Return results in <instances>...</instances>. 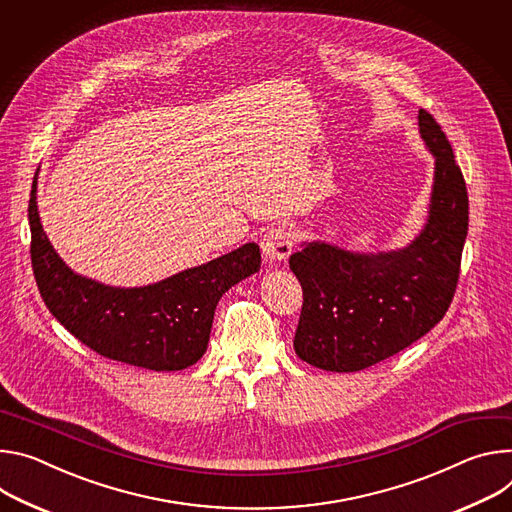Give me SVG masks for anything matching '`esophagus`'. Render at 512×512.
<instances>
[{
  "label": "esophagus",
  "mask_w": 512,
  "mask_h": 512,
  "mask_svg": "<svg viewBox=\"0 0 512 512\" xmlns=\"http://www.w3.org/2000/svg\"><path fill=\"white\" fill-rule=\"evenodd\" d=\"M293 246H295V236L285 225L270 227L262 238V254L268 262L287 260L293 252Z\"/></svg>",
  "instance_id": "obj_1"
}]
</instances>
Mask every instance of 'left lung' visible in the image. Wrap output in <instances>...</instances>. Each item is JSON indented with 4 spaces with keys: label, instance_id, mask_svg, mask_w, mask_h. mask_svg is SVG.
I'll return each mask as SVG.
<instances>
[{
    "label": "left lung",
    "instance_id": "1",
    "mask_svg": "<svg viewBox=\"0 0 512 512\" xmlns=\"http://www.w3.org/2000/svg\"><path fill=\"white\" fill-rule=\"evenodd\" d=\"M435 158L423 230L405 248L364 254L303 242L289 258L303 287L297 356L327 372H358L409 348L435 327L458 287L468 236V191L441 126L419 109Z\"/></svg>",
    "mask_w": 512,
    "mask_h": 512
}]
</instances>
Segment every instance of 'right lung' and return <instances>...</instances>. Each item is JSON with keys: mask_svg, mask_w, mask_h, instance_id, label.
Wrapping results in <instances>:
<instances>
[{"mask_svg": "<svg viewBox=\"0 0 512 512\" xmlns=\"http://www.w3.org/2000/svg\"><path fill=\"white\" fill-rule=\"evenodd\" d=\"M36 185L38 170L28 205L32 268L56 321L109 360L156 372L193 366L207 350L221 295L260 270L258 244H244L146 287H109L77 274L56 254L42 230Z\"/></svg>", "mask_w": 512, "mask_h": 512, "instance_id": "right-lung-1", "label": "right lung"}]
</instances>
